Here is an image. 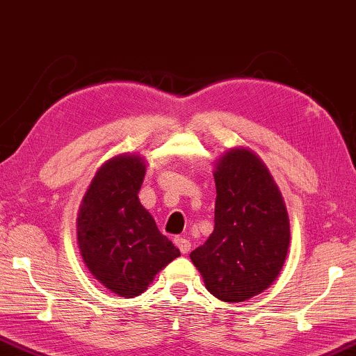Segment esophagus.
<instances>
[{"instance_id": "obj_1", "label": "esophagus", "mask_w": 356, "mask_h": 356, "mask_svg": "<svg viewBox=\"0 0 356 356\" xmlns=\"http://www.w3.org/2000/svg\"><path fill=\"white\" fill-rule=\"evenodd\" d=\"M174 244L177 245V249L182 252V253H188L190 249H191L190 241L185 239V238H179V236H176V238H174Z\"/></svg>"}]
</instances>
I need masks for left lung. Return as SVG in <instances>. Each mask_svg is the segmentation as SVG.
<instances>
[{
    "label": "left lung",
    "instance_id": "left-lung-1",
    "mask_svg": "<svg viewBox=\"0 0 356 356\" xmlns=\"http://www.w3.org/2000/svg\"><path fill=\"white\" fill-rule=\"evenodd\" d=\"M213 231L190 253L211 295L241 302L259 295L284 266L290 223L282 195L261 160L245 149L220 158Z\"/></svg>",
    "mask_w": 356,
    "mask_h": 356
}]
</instances>
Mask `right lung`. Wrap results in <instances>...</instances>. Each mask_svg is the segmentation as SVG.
I'll use <instances>...</instances> for the list:
<instances>
[{"mask_svg": "<svg viewBox=\"0 0 356 356\" xmlns=\"http://www.w3.org/2000/svg\"><path fill=\"white\" fill-rule=\"evenodd\" d=\"M145 165L138 155L106 161L92 180L77 217L83 261L106 289L123 298L147 290L155 274L180 255L139 202Z\"/></svg>", "mask_w": 356, "mask_h": 356, "instance_id": "1", "label": "right lung"}]
</instances>
